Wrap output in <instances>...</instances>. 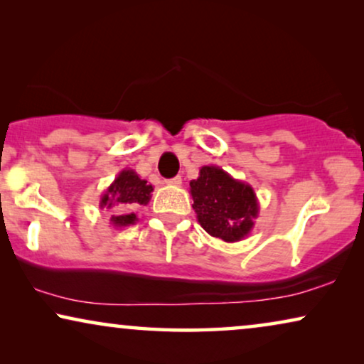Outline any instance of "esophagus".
<instances>
[{
  "label": "esophagus",
  "mask_w": 364,
  "mask_h": 364,
  "mask_svg": "<svg viewBox=\"0 0 364 364\" xmlns=\"http://www.w3.org/2000/svg\"><path fill=\"white\" fill-rule=\"evenodd\" d=\"M167 183H168V186H173V187H181L182 186V177L177 176V177H173V178H168Z\"/></svg>",
  "instance_id": "1"
}]
</instances>
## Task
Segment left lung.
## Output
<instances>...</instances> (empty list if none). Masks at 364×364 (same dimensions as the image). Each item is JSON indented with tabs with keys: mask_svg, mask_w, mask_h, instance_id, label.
<instances>
[{
	"mask_svg": "<svg viewBox=\"0 0 364 364\" xmlns=\"http://www.w3.org/2000/svg\"><path fill=\"white\" fill-rule=\"evenodd\" d=\"M191 196L197 220L208 235L240 242L255 225L260 207L253 187L218 166L200 168L196 181H191Z\"/></svg>",
	"mask_w": 364,
	"mask_h": 364,
	"instance_id": "left-lung-1",
	"label": "left lung"
}]
</instances>
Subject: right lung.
I'll return each mask as SVG.
<instances>
[{
	"mask_svg": "<svg viewBox=\"0 0 364 364\" xmlns=\"http://www.w3.org/2000/svg\"><path fill=\"white\" fill-rule=\"evenodd\" d=\"M152 191L151 183L139 177L136 171L124 168L101 196L99 207L114 210V215H111V225L114 228L134 225L139 220L136 210L141 205H147Z\"/></svg>",
	"mask_w": 364,
	"mask_h": 364,
	"instance_id": "obj_1",
	"label": "right lung"
}]
</instances>
